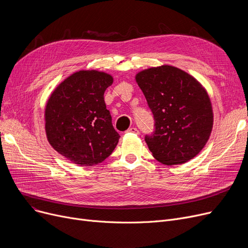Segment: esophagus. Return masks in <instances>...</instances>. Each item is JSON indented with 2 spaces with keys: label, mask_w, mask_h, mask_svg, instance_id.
Here are the masks:
<instances>
[{
  "label": "esophagus",
  "mask_w": 248,
  "mask_h": 248,
  "mask_svg": "<svg viewBox=\"0 0 248 248\" xmlns=\"http://www.w3.org/2000/svg\"><path fill=\"white\" fill-rule=\"evenodd\" d=\"M127 133H133V134H139V129L137 128V127H135V126H132V127H129L128 129H127Z\"/></svg>",
  "instance_id": "obj_1"
}]
</instances>
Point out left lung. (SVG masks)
I'll return each instance as SVG.
<instances>
[{"label": "left lung", "instance_id": "obj_1", "mask_svg": "<svg viewBox=\"0 0 248 248\" xmlns=\"http://www.w3.org/2000/svg\"><path fill=\"white\" fill-rule=\"evenodd\" d=\"M136 80L154 115L155 131L145 137L154 158L168 166L193 159L213 126L211 101L204 87L170 65L142 70Z\"/></svg>", "mask_w": 248, "mask_h": 248}]
</instances>
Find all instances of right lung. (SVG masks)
<instances>
[{"label": "right lung", "instance_id": "obj_1", "mask_svg": "<svg viewBox=\"0 0 248 248\" xmlns=\"http://www.w3.org/2000/svg\"><path fill=\"white\" fill-rule=\"evenodd\" d=\"M111 75L96 70L71 74L52 93L45 108L49 144L73 164L89 167L106 160L121 136L111 123L104 91Z\"/></svg>", "mask_w": 248, "mask_h": 248}]
</instances>
